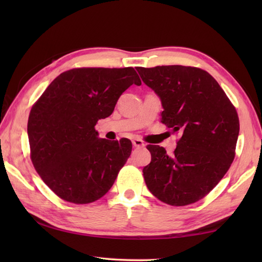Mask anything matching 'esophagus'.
I'll use <instances>...</instances> for the list:
<instances>
[{
	"mask_svg": "<svg viewBox=\"0 0 262 262\" xmlns=\"http://www.w3.org/2000/svg\"><path fill=\"white\" fill-rule=\"evenodd\" d=\"M132 142H133V145H134L135 147H144V146H145V144L143 143V141L138 140V138H135V140H133Z\"/></svg>",
	"mask_w": 262,
	"mask_h": 262,
	"instance_id": "esophagus-1",
	"label": "esophagus"
}]
</instances>
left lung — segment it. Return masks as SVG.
Masks as SVG:
<instances>
[{"mask_svg":"<svg viewBox=\"0 0 262 262\" xmlns=\"http://www.w3.org/2000/svg\"><path fill=\"white\" fill-rule=\"evenodd\" d=\"M142 81L158 94L161 121L180 132L172 154L147 145L151 163L143 169L155 197L172 206L204 198L230 169L240 132L234 105L207 72L191 66L137 68Z\"/></svg>","mask_w":262,"mask_h":262,"instance_id":"1","label":"left lung"}]
</instances>
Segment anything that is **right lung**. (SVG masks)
Segmentation results:
<instances>
[{
  "label": "right lung",
  "instance_id": "obj_1",
  "mask_svg": "<svg viewBox=\"0 0 262 262\" xmlns=\"http://www.w3.org/2000/svg\"><path fill=\"white\" fill-rule=\"evenodd\" d=\"M133 84H142L133 68L73 69L59 74L33 104L28 120L31 161L58 197L89 204L113 187L132 142L99 138L96 125Z\"/></svg>",
  "mask_w": 262,
  "mask_h": 262
}]
</instances>
